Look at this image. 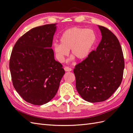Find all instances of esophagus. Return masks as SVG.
<instances>
[{
    "instance_id": "obj_1",
    "label": "esophagus",
    "mask_w": 133,
    "mask_h": 133,
    "mask_svg": "<svg viewBox=\"0 0 133 133\" xmlns=\"http://www.w3.org/2000/svg\"><path fill=\"white\" fill-rule=\"evenodd\" d=\"M64 70H65V71H71L72 70V69H71L70 68H69V67H68V66L64 67Z\"/></svg>"
}]
</instances>
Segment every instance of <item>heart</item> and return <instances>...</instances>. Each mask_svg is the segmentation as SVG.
I'll return each mask as SVG.
<instances>
[{
    "mask_svg": "<svg viewBox=\"0 0 133 133\" xmlns=\"http://www.w3.org/2000/svg\"><path fill=\"white\" fill-rule=\"evenodd\" d=\"M60 44L55 43L53 50L57 59L63 62L70 50L71 60L80 61L89 57L97 43L96 32L92 29L74 27L64 31L59 39Z\"/></svg>",
    "mask_w": 133,
    "mask_h": 133,
    "instance_id": "b5f03b06",
    "label": "heart"
}]
</instances>
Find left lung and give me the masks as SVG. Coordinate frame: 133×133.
Instances as JSON below:
<instances>
[{
	"mask_svg": "<svg viewBox=\"0 0 133 133\" xmlns=\"http://www.w3.org/2000/svg\"><path fill=\"white\" fill-rule=\"evenodd\" d=\"M102 40L96 50L75 66L76 88L86 101L109 98L122 83L124 69L122 49L118 38L107 28L98 25Z\"/></svg>",
	"mask_w": 133,
	"mask_h": 133,
	"instance_id": "left-lung-1",
	"label": "left lung"
}]
</instances>
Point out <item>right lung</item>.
<instances>
[{"instance_id": "right-lung-1", "label": "right lung", "mask_w": 133, "mask_h": 133, "mask_svg": "<svg viewBox=\"0 0 133 133\" xmlns=\"http://www.w3.org/2000/svg\"><path fill=\"white\" fill-rule=\"evenodd\" d=\"M57 24L33 28L16 42L9 69L13 86L28 103L43 105L57 94L65 71L51 49Z\"/></svg>"}]
</instances>
